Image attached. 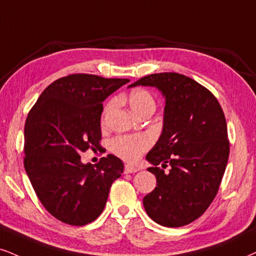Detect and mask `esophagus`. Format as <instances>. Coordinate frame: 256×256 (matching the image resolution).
Returning <instances> with one entry per match:
<instances>
[{
	"instance_id": "1",
	"label": "esophagus",
	"mask_w": 256,
	"mask_h": 256,
	"mask_svg": "<svg viewBox=\"0 0 256 256\" xmlns=\"http://www.w3.org/2000/svg\"><path fill=\"white\" fill-rule=\"evenodd\" d=\"M138 171H140V168H138V167H136V166L126 165V167H124V172L126 173H135Z\"/></svg>"
}]
</instances>
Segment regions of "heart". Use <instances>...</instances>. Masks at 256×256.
Masks as SVG:
<instances>
[{
	"label": "heart",
	"mask_w": 256,
	"mask_h": 256,
	"mask_svg": "<svg viewBox=\"0 0 256 256\" xmlns=\"http://www.w3.org/2000/svg\"><path fill=\"white\" fill-rule=\"evenodd\" d=\"M127 100L130 108L136 115L140 116L141 114L148 110H154L156 108V100L152 94L146 89H135L127 96ZM115 100H112L106 103L104 108L103 116L109 112L114 106ZM152 144L150 138L146 134L138 135H121V136L114 138L110 142V148L116 156L127 160V162H134L142 156L148 148Z\"/></svg>",
	"instance_id": "b5f03b06"
}]
</instances>
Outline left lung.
<instances>
[{
    "mask_svg": "<svg viewBox=\"0 0 256 256\" xmlns=\"http://www.w3.org/2000/svg\"><path fill=\"white\" fill-rule=\"evenodd\" d=\"M136 85L158 88L166 102L162 136L146 156L156 188L144 196V210L160 226H186L210 206L224 174L230 150L224 112L210 90L184 74H148L129 86Z\"/></svg>",
    "mask_w": 256,
    "mask_h": 256,
    "instance_id": "left-lung-1",
    "label": "left lung"
}]
</instances>
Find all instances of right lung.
I'll return each mask as SVG.
<instances>
[{"label": "right lung", "mask_w": 256, "mask_h": 256, "mask_svg": "<svg viewBox=\"0 0 256 256\" xmlns=\"http://www.w3.org/2000/svg\"><path fill=\"white\" fill-rule=\"evenodd\" d=\"M128 82L68 74L50 84L28 112L24 170L41 204L66 224L96 220L110 186L123 173V162L112 154L92 166L82 164L80 153L100 146L102 102Z\"/></svg>", "instance_id": "right-lung-1"}]
</instances>
